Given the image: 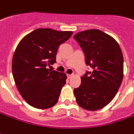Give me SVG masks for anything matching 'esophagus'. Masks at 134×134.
<instances>
[{
	"label": "esophagus",
	"mask_w": 134,
	"mask_h": 134,
	"mask_svg": "<svg viewBox=\"0 0 134 134\" xmlns=\"http://www.w3.org/2000/svg\"><path fill=\"white\" fill-rule=\"evenodd\" d=\"M67 77H68L69 79H71V78L73 77V74H68V75H67Z\"/></svg>",
	"instance_id": "1"
}]
</instances>
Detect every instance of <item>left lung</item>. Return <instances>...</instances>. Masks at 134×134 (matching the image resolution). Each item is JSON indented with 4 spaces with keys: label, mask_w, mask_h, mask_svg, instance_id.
Here are the masks:
<instances>
[{
    "label": "left lung",
    "mask_w": 134,
    "mask_h": 134,
    "mask_svg": "<svg viewBox=\"0 0 134 134\" xmlns=\"http://www.w3.org/2000/svg\"><path fill=\"white\" fill-rule=\"evenodd\" d=\"M85 54L86 65L92 69L81 77V85L74 89L82 108L97 111L115 97L123 78V56L112 37L98 29L80 31L74 36Z\"/></svg>",
    "instance_id": "8db88e82"
}]
</instances>
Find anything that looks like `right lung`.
Instances as JSON below:
<instances>
[{
	"mask_svg": "<svg viewBox=\"0 0 134 134\" xmlns=\"http://www.w3.org/2000/svg\"><path fill=\"white\" fill-rule=\"evenodd\" d=\"M72 31L37 29L19 43L12 58V74L20 95L31 106L46 109L58 101L66 75L47 69L56 63L59 46Z\"/></svg>",
	"mask_w": 134,
	"mask_h": 134,
	"instance_id": "1",
	"label": "right lung"
}]
</instances>
